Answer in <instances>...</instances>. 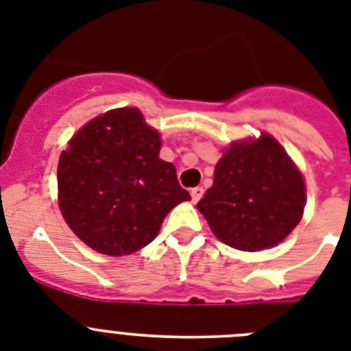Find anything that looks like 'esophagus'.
I'll return each instance as SVG.
<instances>
[{"instance_id":"34e87169","label":"esophagus","mask_w":351,"mask_h":351,"mask_svg":"<svg viewBox=\"0 0 351 351\" xmlns=\"http://www.w3.org/2000/svg\"><path fill=\"white\" fill-rule=\"evenodd\" d=\"M203 193H205V191H203V187H194V189L191 191V196H193V202H194V203L199 202V198H202V196H203Z\"/></svg>"}]
</instances>
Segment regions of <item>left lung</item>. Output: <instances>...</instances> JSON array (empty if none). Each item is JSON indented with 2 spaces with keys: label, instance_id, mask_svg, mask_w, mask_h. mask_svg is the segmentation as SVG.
Listing matches in <instances>:
<instances>
[{
  "label": "left lung",
  "instance_id": "left-lung-1",
  "mask_svg": "<svg viewBox=\"0 0 351 351\" xmlns=\"http://www.w3.org/2000/svg\"><path fill=\"white\" fill-rule=\"evenodd\" d=\"M196 207L217 239L235 250L258 252L284 241L298 225L305 184L284 148L264 134L226 149L214 185Z\"/></svg>",
  "mask_w": 351,
  "mask_h": 351
}]
</instances>
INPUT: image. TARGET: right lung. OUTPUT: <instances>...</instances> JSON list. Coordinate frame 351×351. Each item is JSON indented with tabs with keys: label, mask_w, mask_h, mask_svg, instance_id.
<instances>
[{
	"label": "right lung",
	"mask_w": 351,
	"mask_h": 351,
	"mask_svg": "<svg viewBox=\"0 0 351 351\" xmlns=\"http://www.w3.org/2000/svg\"><path fill=\"white\" fill-rule=\"evenodd\" d=\"M158 152L160 137L137 108L107 112L69 141L58 160V205L87 246L130 255L157 237L167 212L191 199Z\"/></svg>",
	"instance_id": "obj_1"
}]
</instances>
